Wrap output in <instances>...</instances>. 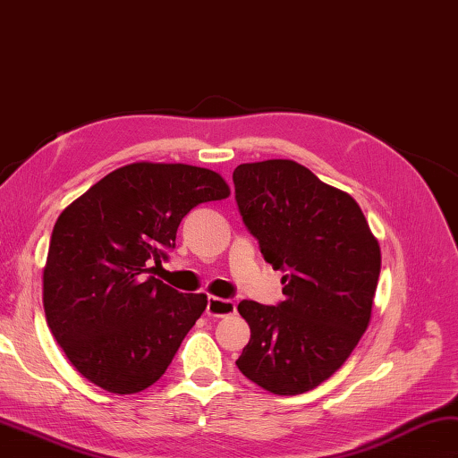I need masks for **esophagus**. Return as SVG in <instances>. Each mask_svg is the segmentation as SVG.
Here are the masks:
<instances>
[{
  "label": "esophagus",
  "instance_id": "34e87169",
  "mask_svg": "<svg viewBox=\"0 0 458 458\" xmlns=\"http://www.w3.org/2000/svg\"><path fill=\"white\" fill-rule=\"evenodd\" d=\"M237 310L235 301L231 299H219V297H209L207 299V309L205 313L209 317H229Z\"/></svg>",
  "mask_w": 458,
  "mask_h": 458
}]
</instances>
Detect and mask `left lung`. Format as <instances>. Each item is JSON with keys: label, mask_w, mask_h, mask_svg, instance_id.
Wrapping results in <instances>:
<instances>
[{"label": "left lung", "mask_w": 458, "mask_h": 458, "mask_svg": "<svg viewBox=\"0 0 458 458\" xmlns=\"http://www.w3.org/2000/svg\"><path fill=\"white\" fill-rule=\"evenodd\" d=\"M233 183L265 261L284 273L281 303H239L251 339L235 363L269 393L310 391L367 331L381 249L357 201L295 161L243 163Z\"/></svg>", "instance_id": "8db88e82"}]
</instances>
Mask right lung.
Returning <instances> with one entry per match:
<instances>
[{
  "instance_id": "obj_1",
  "label": "right lung",
  "mask_w": 458,
  "mask_h": 458,
  "mask_svg": "<svg viewBox=\"0 0 458 458\" xmlns=\"http://www.w3.org/2000/svg\"><path fill=\"white\" fill-rule=\"evenodd\" d=\"M229 197L211 169L131 163L89 187L59 215L43 269L47 327L80 373L109 393L159 381L207 307L153 271L175 247L181 219Z\"/></svg>"
}]
</instances>
